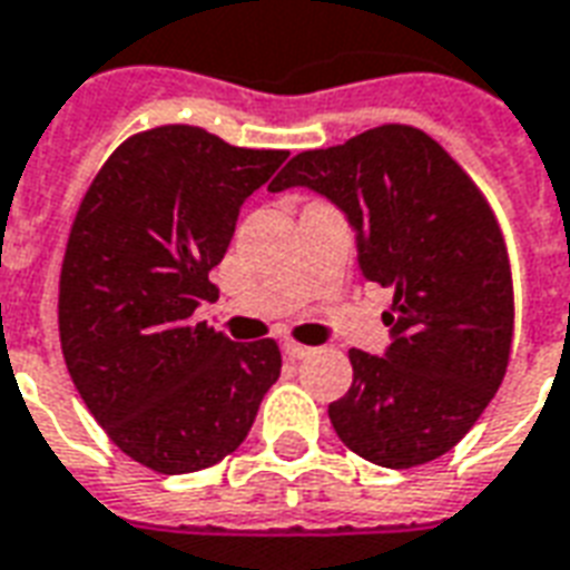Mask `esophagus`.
Returning a JSON list of instances; mask_svg holds the SVG:
<instances>
[{
  "label": "esophagus",
  "mask_w": 570,
  "mask_h": 570,
  "mask_svg": "<svg viewBox=\"0 0 570 570\" xmlns=\"http://www.w3.org/2000/svg\"><path fill=\"white\" fill-rule=\"evenodd\" d=\"M284 353H286V356H289V360H293V362H298V360H307V356H311L314 350L305 347V344H296V341H286V344H284Z\"/></svg>",
  "instance_id": "34e87169"
}]
</instances>
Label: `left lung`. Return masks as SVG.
<instances>
[{
	"mask_svg": "<svg viewBox=\"0 0 570 570\" xmlns=\"http://www.w3.org/2000/svg\"><path fill=\"white\" fill-rule=\"evenodd\" d=\"M305 187L356 232L365 281L392 286L390 347L350 350L353 383L328 404L344 444L414 468L465 438L499 392L513 338V286L499 223L474 180L414 126H377L289 159L272 193Z\"/></svg>",
	"mask_w": 570,
	"mask_h": 570,
	"instance_id": "left-lung-1",
	"label": "left lung"
}]
</instances>
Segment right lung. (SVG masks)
Masks as SVG:
<instances>
[{
    "instance_id": "1",
    "label": "right lung",
    "mask_w": 570,
    "mask_h": 570,
    "mask_svg": "<svg viewBox=\"0 0 570 570\" xmlns=\"http://www.w3.org/2000/svg\"><path fill=\"white\" fill-rule=\"evenodd\" d=\"M286 150L159 126L117 147L87 189L60 274V341L96 423L159 474L217 465L281 377L274 341L238 344L196 323L217 298L238 210Z\"/></svg>"
}]
</instances>
